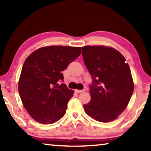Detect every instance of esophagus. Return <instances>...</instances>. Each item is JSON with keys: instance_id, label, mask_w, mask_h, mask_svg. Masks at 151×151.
<instances>
[{"instance_id": "obj_1", "label": "esophagus", "mask_w": 151, "mask_h": 151, "mask_svg": "<svg viewBox=\"0 0 151 151\" xmlns=\"http://www.w3.org/2000/svg\"><path fill=\"white\" fill-rule=\"evenodd\" d=\"M85 90H78V89H75V92L76 93H81L85 91Z\"/></svg>"}]
</instances>
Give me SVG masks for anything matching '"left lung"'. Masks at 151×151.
<instances>
[{
  "instance_id": "obj_1",
  "label": "left lung",
  "mask_w": 151,
  "mask_h": 151,
  "mask_svg": "<svg viewBox=\"0 0 151 151\" xmlns=\"http://www.w3.org/2000/svg\"><path fill=\"white\" fill-rule=\"evenodd\" d=\"M82 55L93 79L91 101L84 104L86 114L99 122L114 121L127 108L133 93L129 64L119 51L106 46H85Z\"/></svg>"
}]
</instances>
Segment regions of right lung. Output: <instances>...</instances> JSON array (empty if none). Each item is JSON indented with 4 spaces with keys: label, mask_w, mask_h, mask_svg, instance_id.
Wrapping results in <instances>:
<instances>
[{
    "label": "right lung",
    "mask_w": 151,
    "mask_h": 151,
    "mask_svg": "<svg viewBox=\"0 0 151 151\" xmlns=\"http://www.w3.org/2000/svg\"><path fill=\"white\" fill-rule=\"evenodd\" d=\"M81 47L48 46L32 52L25 60L18 89L24 109L42 124H52L66 113L74 91L65 84L62 72L78 57Z\"/></svg>",
    "instance_id": "right-lung-1"
}]
</instances>
